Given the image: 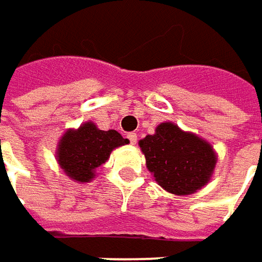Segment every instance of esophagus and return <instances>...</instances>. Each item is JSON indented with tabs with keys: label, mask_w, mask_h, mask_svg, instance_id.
Returning a JSON list of instances; mask_svg holds the SVG:
<instances>
[{
	"label": "esophagus",
	"mask_w": 262,
	"mask_h": 262,
	"mask_svg": "<svg viewBox=\"0 0 262 262\" xmlns=\"http://www.w3.org/2000/svg\"><path fill=\"white\" fill-rule=\"evenodd\" d=\"M127 139L130 140L132 145H136V142H138V135H136V133H129V135H127Z\"/></svg>",
	"instance_id": "34e87169"
}]
</instances>
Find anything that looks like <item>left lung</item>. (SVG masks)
Listing matches in <instances>:
<instances>
[{
    "label": "left lung",
    "mask_w": 262,
    "mask_h": 262,
    "mask_svg": "<svg viewBox=\"0 0 262 262\" xmlns=\"http://www.w3.org/2000/svg\"><path fill=\"white\" fill-rule=\"evenodd\" d=\"M139 146L155 181L177 195L193 194L207 184L217 159L209 142L171 122L161 123Z\"/></svg>",
    "instance_id": "8db88e82"
}]
</instances>
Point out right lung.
<instances>
[{"mask_svg":"<svg viewBox=\"0 0 262 262\" xmlns=\"http://www.w3.org/2000/svg\"><path fill=\"white\" fill-rule=\"evenodd\" d=\"M129 143L119 132L100 130L93 122L69 129L59 140L56 158L65 174L77 183H88L95 169L108 159L112 150Z\"/></svg>","mask_w":262,"mask_h":262,"instance_id":"right-lung-1","label":"right lung"}]
</instances>
